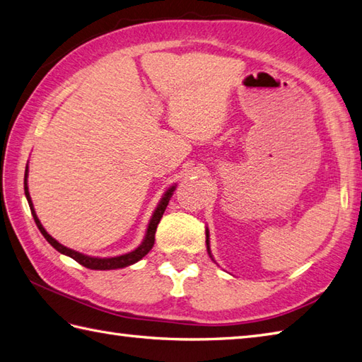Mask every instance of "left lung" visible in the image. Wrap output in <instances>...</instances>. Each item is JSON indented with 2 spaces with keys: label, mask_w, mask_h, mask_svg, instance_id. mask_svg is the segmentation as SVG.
<instances>
[{
  "label": "left lung",
  "mask_w": 362,
  "mask_h": 362,
  "mask_svg": "<svg viewBox=\"0 0 362 362\" xmlns=\"http://www.w3.org/2000/svg\"><path fill=\"white\" fill-rule=\"evenodd\" d=\"M206 245H208V253L211 255V252H209V231H206Z\"/></svg>",
  "instance_id": "1"
}]
</instances>
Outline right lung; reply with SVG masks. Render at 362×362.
<instances>
[{"label": "right lung", "mask_w": 362, "mask_h": 362, "mask_svg": "<svg viewBox=\"0 0 362 362\" xmlns=\"http://www.w3.org/2000/svg\"><path fill=\"white\" fill-rule=\"evenodd\" d=\"M173 190H175V186H172L170 189H168L164 197L160 198V202L158 204L156 211H154L153 217L150 220V225H148V230H146V234H145V239L144 242L140 243V245L134 250V252L131 253H127V255H122V256H115V257H90L87 255H83L79 252H75V250H70L67 247H64L59 243L56 239L51 238V235L45 231V228L42 226L39 217H37V214L34 211V206H33V202H31V197H29V190H28V165H26V170H25V195L28 198V203H29V208H31V214L34 217V222L37 225V228H39L40 233L43 234V238H45L48 240V243H51V247H54L59 253H62L65 256H70L71 259H75L76 262H79L81 265H84V267L87 269H92V270H114V269H123V267H128V265L134 264L137 261L142 259V257L150 252V250L153 248L154 245V233H156V228L160 222L162 218V214H164L165 208L168 202H170V198L173 195Z\"/></svg>", "instance_id": "right-lung-1"}]
</instances>
